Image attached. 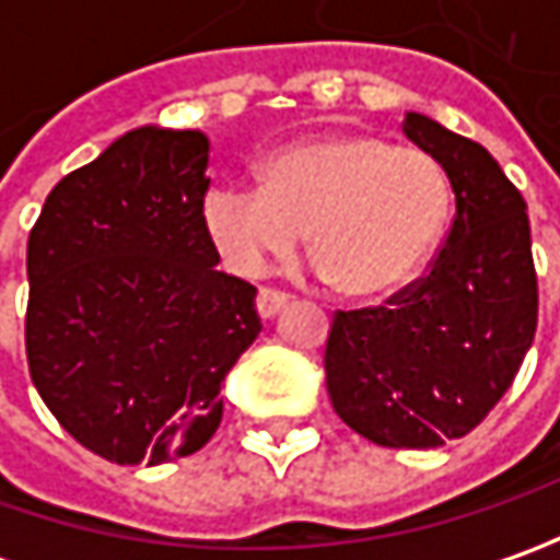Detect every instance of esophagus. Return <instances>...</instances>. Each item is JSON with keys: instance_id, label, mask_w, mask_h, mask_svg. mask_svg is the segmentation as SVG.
Wrapping results in <instances>:
<instances>
[{"instance_id": "1", "label": "esophagus", "mask_w": 560, "mask_h": 560, "mask_svg": "<svg viewBox=\"0 0 560 560\" xmlns=\"http://www.w3.org/2000/svg\"><path fill=\"white\" fill-rule=\"evenodd\" d=\"M287 305V292H277V290H261L258 292V314L268 320L273 314L280 312Z\"/></svg>"}]
</instances>
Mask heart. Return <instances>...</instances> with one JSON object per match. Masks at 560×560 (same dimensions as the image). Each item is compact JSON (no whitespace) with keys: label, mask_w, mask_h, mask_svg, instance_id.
<instances>
[{"label":"heart","mask_w":560,"mask_h":560,"mask_svg":"<svg viewBox=\"0 0 560 560\" xmlns=\"http://www.w3.org/2000/svg\"><path fill=\"white\" fill-rule=\"evenodd\" d=\"M448 208V177L430 152L371 133H324L273 149L261 164V189L214 186L202 218L240 277L287 258L305 233L308 255L336 292L380 299L427 265Z\"/></svg>","instance_id":"1"}]
</instances>
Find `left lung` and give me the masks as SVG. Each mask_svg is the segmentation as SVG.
<instances>
[{"mask_svg":"<svg viewBox=\"0 0 560 560\" xmlns=\"http://www.w3.org/2000/svg\"><path fill=\"white\" fill-rule=\"evenodd\" d=\"M405 137L442 164L455 218L430 270L386 305L336 312L324 349L334 411L386 448L467 436L533 346L539 287L527 202L480 142L423 115Z\"/></svg>","mask_w":560,"mask_h":560,"instance_id":"8db88e82","label":"left lung"}]
</instances>
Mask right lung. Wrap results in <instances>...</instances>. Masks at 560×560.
Instances as JSON below:
<instances>
[{"label": "right lung", "mask_w": 560, "mask_h": 560, "mask_svg": "<svg viewBox=\"0 0 560 560\" xmlns=\"http://www.w3.org/2000/svg\"><path fill=\"white\" fill-rule=\"evenodd\" d=\"M205 167L199 130H130L55 184L27 240L33 386L112 464L199 452L224 418V376L261 334L255 287L218 270Z\"/></svg>", "instance_id": "right-lung-1"}]
</instances>
